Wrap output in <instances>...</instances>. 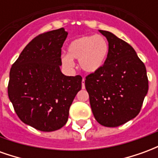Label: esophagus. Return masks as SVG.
<instances>
[{
	"instance_id": "34e87169",
	"label": "esophagus",
	"mask_w": 158,
	"mask_h": 158,
	"mask_svg": "<svg viewBox=\"0 0 158 158\" xmlns=\"http://www.w3.org/2000/svg\"><path fill=\"white\" fill-rule=\"evenodd\" d=\"M85 79H82V89H85Z\"/></svg>"
}]
</instances>
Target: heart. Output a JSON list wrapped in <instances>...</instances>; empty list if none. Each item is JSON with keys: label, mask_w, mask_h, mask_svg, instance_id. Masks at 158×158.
I'll list each match as a JSON object with an SVG mask.
<instances>
[{"label": "heart", "mask_w": 158, "mask_h": 158, "mask_svg": "<svg viewBox=\"0 0 158 158\" xmlns=\"http://www.w3.org/2000/svg\"><path fill=\"white\" fill-rule=\"evenodd\" d=\"M108 51V43L103 36H82L70 42L68 55L62 56V62L66 68L72 69L73 60H79V67L83 71L94 73L103 67Z\"/></svg>", "instance_id": "b5f03b06"}]
</instances>
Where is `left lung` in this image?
Returning a JSON list of instances; mask_svg holds the SVG:
<instances>
[{"label":"left lung","instance_id":"1","mask_svg":"<svg viewBox=\"0 0 158 158\" xmlns=\"http://www.w3.org/2000/svg\"><path fill=\"white\" fill-rule=\"evenodd\" d=\"M99 32L108 41L107 57L85 84L96 121L105 127H118L139 114L148 91L146 69L127 42L108 31Z\"/></svg>","mask_w":158,"mask_h":158}]
</instances>
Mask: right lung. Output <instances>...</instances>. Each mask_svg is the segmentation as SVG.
Here are the masks:
<instances>
[{"instance_id": "right-lung-1", "label": "right lung", "mask_w": 158, "mask_h": 158, "mask_svg": "<svg viewBox=\"0 0 158 158\" xmlns=\"http://www.w3.org/2000/svg\"><path fill=\"white\" fill-rule=\"evenodd\" d=\"M67 36L63 28L40 35L26 45L10 70L8 96L17 115L44 132L65 125L82 86L81 76H66L60 69Z\"/></svg>"}]
</instances>
